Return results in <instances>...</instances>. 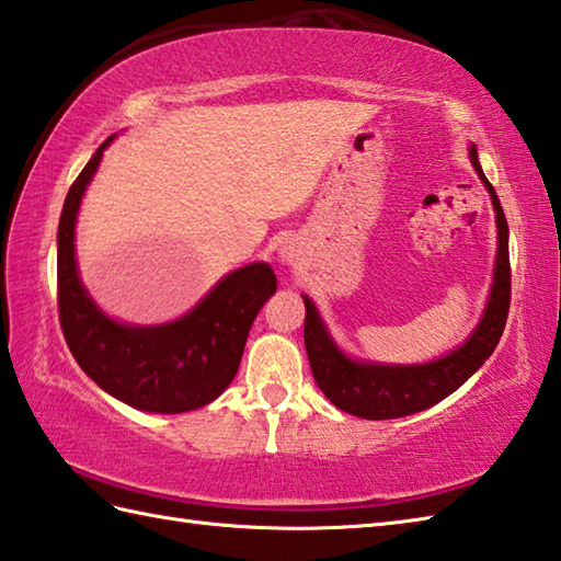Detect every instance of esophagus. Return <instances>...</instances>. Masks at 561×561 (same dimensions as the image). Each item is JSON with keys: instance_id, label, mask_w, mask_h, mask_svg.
<instances>
[{"instance_id": "esophagus-1", "label": "esophagus", "mask_w": 561, "mask_h": 561, "mask_svg": "<svg viewBox=\"0 0 561 561\" xmlns=\"http://www.w3.org/2000/svg\"><path fill=\"white\" fill-rule=\"evenodd\" d=\"M279 257L284 265H296V260H299V250H296V245L291 241H284L279 245Z\"/></svg>"}]
</instances>
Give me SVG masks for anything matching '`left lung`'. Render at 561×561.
<instances>
[{
	"mask_svg": "<svg viewBox=\"0 0 561 561\" xmlns=\"http://www.w3.org/2000/svg\"><path fill=\"white\" fill-rule=\"evenodd\" d=\"M472 169L478 171L496 214V262L494 279L484 313L472 335L460 347L440 359L426 364H371L356 362L344 354L320 318L316 304L304 296L306 304V354L318 388L342 412L362 420H398L422 412L458 390L478 368L490 359L502 337L508 304H511V265H508V224L492 183L482 173L478 149L470 147Z\"/></svg>",
	"mask_w": 561,
	"mask_h": 561,
	"instance_id": "1",
	"label": "left lung"
}]
</instances>
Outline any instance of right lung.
Masks as SVG:
<instances>
[{"mask_svg":"<svg viewBox=\"0 0 561 561\" xmlns=\"http://www.w3.org/2000/svg\"><path fill=\"white\" fill-rule=\"evenodd\" d=\"M108 137L71 183L57 229V308L67 347L93 383L135 410L181 414L229 388L250 325L277 291L267 262L236 270L193 311L163 325H127L105 316L79 279L75 229L81 197L99 171Z\"/></svg>","mask_w":561,"mask_h":561,"instance_id":"obj_1","label":"right lung"}]
</instances>
